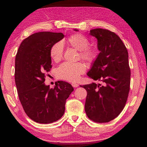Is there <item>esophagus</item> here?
I'll use <instances>...</instances> for the list:
<instances>
[{
	"label": "esophagus",
	"mask_w": 147,
	"mask_h": 147,
	"mask_svg": "<svg viewBox=\"0 0 147 147\" xmlns=\"http://www.w3.org/2000/svg\"><path fill=\"white\" fill-rule=\"evenodd\" d=\"M72 86H73V87H74V88H77V87H78V84H76V83H72Z\"/></svg>",
	"instance_id": "esophagus-1"
}]
</instances>
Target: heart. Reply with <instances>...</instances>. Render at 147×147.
<instances>
[{"instance_id": "obj_1", "label": "heart", "mask_w": 147, "mask_h": 147, "mask_svg": "<svg viewBox=\"0 0 147 147\" xmlns=\"http://www.w3.org/2000/svg\"><path fill=\"white\" fill-rule=\"evenodd\" d=\"M69 46L80 51V56L89 63H93L97 59L99 51L96 47L88 46V38L82 34L71 35L67 40ZM63 46L61 42L53 45L50 49V56L55 62H58L63 58ZM86 67L82 62L69 63L65 62L57 69V76L59 79L68 82H75L81 74L86 71Z\"/></svg>"}]
</instances>
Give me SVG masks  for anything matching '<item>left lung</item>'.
I'll return each instance as SVG.
<instances>
[{"label": "left lung", "mask_w": 147, "mask_h": 147, "mask_svg": "<svg viewBox=\"0 0 147 147\" xmlns=\"http://www.w3.org/2000/svg\"><path fill=\"white\" fill-rule=\"evenodd\" d=\"M89 34L97 39L100 53L87 74L104 84L80 86L87 91L85 111L91 121L108 123L121 113L127 101L131 74L128 51L117 35L108 30L93 29Z\"/></svg>", "instance_id": "1"}]
</instances>
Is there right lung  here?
<instances>
[{"instance_id": "obj_1", "label": "right lung", "mask_w": 147, "mask_h": 147, "mask_svg": "<svg viewBox=\"0 0 147 147\" xmlns=\"http://www.w3.org/2000/svg\"><path fill=\"white\" fill-rule=\"evenodd\" d=\"M62 33L41 32L24 39L16 56L15 81L19 100L28 117L38 123L59 120L66 100L73 91L70 84L58 81L54 88L44 82L52 68L50 49L63 38Z\"/></svg>"}]
</instances>
